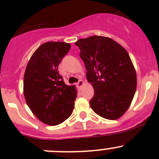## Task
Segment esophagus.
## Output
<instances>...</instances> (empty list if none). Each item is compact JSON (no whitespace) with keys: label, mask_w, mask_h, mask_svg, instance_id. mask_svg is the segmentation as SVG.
<instances>
[{"label":"esophagus","mask_w":159,"mask_h":159,"mask_svg":"<svg viewBox=\"0 0 159 159\" xmlns=\"http://www.w3.org/2000/svg\"><path fill=\"white\" fill-rule=\"evenodd\" d=\"M77 84H78V87H81V86L84 84V82H83L82 80H79V81H78V82L77 83Z\"/></svg>","instance_id":"esophagus-1"}]
</instances>
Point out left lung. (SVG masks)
Wrapping results in <instances>:
<instances>
[{
    "instance_id": "obj_1",
    "label": "left lung",
    "mask_w": 159,
    "mask_h": 159,
    "mask_svg": "<svg viewBox=\"0 0 159 159\" xmlns=\"http://www.w3.org/2000/svg\"><path fill=\"white\" fill-rule=\"evenodd\" d=\"M92 84L90 105L106 119L120 118L130 106L137 86L136 72L129 54L111 38L91 36L75 43Z\"/></svg>"
}]
</instances>
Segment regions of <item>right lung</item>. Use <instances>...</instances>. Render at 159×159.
I'll use <instances>...</instances> for the list:
<instances>
[{"mask_svg":"<svg viewBox=\"0 0 159 159\" xmlns=\"http://www.w3.org/2000/svg\"><path fill=\"white\" fill-rule=\"evenodd\" d=\"M70 44L51 41L35 51L27 65L24 94L27 105L41 121L57 125L68 119L77 98L75 86H68L58 73V65Z\"/></svg>","mask_w":159,"mask_h":159,"instance_id":"1","label":"right lung"}]
</instances>
